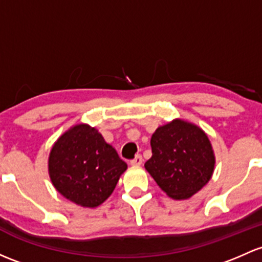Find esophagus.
<instances>
[{
    "label": "esophagus",
    "instance_id": "34e87169",
    "mask_svg": "<svg viewBox=\"0 0 262 262\" xmlns=\"http://www.w3.org/2000/svg\"><path fill=\"white\" fill-rule=\"evenodd\" d=\"M142 163H143L142 156H136V158L132 159V161H130V164H132V166H134V167H138Z\"/></svg>",
    "mask_w": 262,
    "mask_h": 262
}]
</instances>
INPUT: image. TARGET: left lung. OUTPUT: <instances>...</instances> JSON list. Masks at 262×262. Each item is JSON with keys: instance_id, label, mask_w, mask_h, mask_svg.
<instances>
[{"instance_id": "1", "label": "left lung", "mask_w": 262, "mask_h": 262, "mask_svg": "<svg viewBox=\"0 0 262 262\" xmlns=\"http://www.w3.org/2000/svg\"><path fill=\"white\" fill-rule=\"evenodd\" d=\"M152 158L144 167L161 189L173 200H188L203 188L214 170L207 134L183 119L158 126L150 139Z\"/></svg>"}]
</instances>
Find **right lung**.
Wrapping results in <instances>:
<instances>
[{
	"mask_svg": "<svg viewBox=\"0 0 262 262\" xmlns=\"http://www.w3.org/2000/svg\"><path fill=\"white\" fill-rule=\"evenodd\" d=\"M48 166L56 191L86 208L98 207L108 200L128 168L98 129L85 123L71 126L57 138Z\"/></svg>",
	"mask_w": 262,
	"mask_h": 262,
	"instance_id": "obj_1",
	"label": "right lung"
}]
</instances>
